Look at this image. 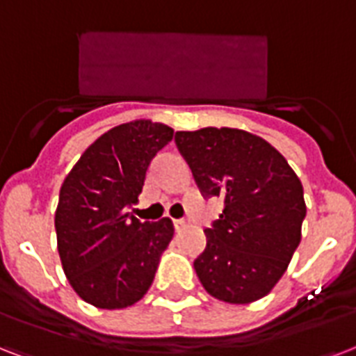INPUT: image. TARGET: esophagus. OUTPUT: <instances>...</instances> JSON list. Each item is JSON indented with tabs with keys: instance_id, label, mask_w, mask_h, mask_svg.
Wrapping results in <instances>:
<instances>
[{
	"instance_id": "esophagus-1",
	"label": "esophagus",
	"mask_w": 356,
	"mask_h": 356,
	"mask_svg": "<svg viewBox=\"0 0 356 356\" xmlns=\"http://www.w3.org/2000/svg\"><path fill=\"white\" fill-rule=\"evenodd\" d=\"M172 225H175L176 230H181V228H186L189 222H187V219H175V221H172Z\"/></svg>"
}]
</instances>
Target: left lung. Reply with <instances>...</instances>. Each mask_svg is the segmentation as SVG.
Here are the masks:
<instances>
[{
	"instance_id": "left-lung-1",
	"label": "left lung",
	"mask_w": 356,
	"mask_h": 356,
	"mask_svg": "<svg viewBox=\"0 0 356 356\" xmlns=\"http://www.w3.org/2000/svg\"><path fill=\"white\" fill-rule=\"evenodd\" d=\"M175 143L202 197H219L225 206L204 230L208 243L193 264L198 280L219 301L261 299L301 241V180L277 148L243 129L176 131Z\"/></svg>"
}]
</instances>
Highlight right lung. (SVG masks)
<instances>
[{"instance_id":"right-lung-1","label":"right lung","mask_w":356,"mask_h":356,"mask_svg":"<svg viewBox=\"0 0 356 356\" xmlns=\"http://www.w3.org/2000/svg\"><path fill=\"white\" fill-rule=\"evenodd\" d=\"M172 135L150 120L120 124L81 154L60 186V264L74 291L95 307H129L152 284L175 227L169 217L143 222L129 209L139 202L148 165Z\"/></svg>"}]
</instances>
